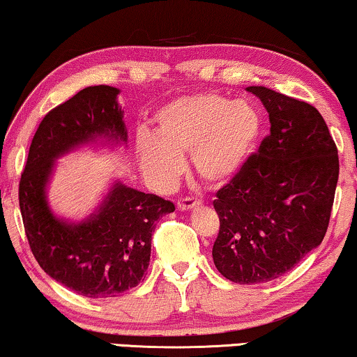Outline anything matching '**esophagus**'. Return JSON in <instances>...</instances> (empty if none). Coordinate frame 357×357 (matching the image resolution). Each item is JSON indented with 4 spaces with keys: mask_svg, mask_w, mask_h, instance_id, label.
I'll list each match as a JSON object with an SVG mask.
<instances>
[{
    "mask_svg": "<svg viewBox=\"0 0 357 357\" xmlns=\"http://www.w3.org/2000/svg\"><path fill=\"white\" fill-rule=\"evenodd\" d=\"M201 204V201L199 199H195V198H180L178 201H177V208L180 209V211H190V209H195V208H198V206Z\"/></svg>",
    "mask_w": 357,
    "mask_h": 357,
    "instance_id": "1",
    "label": "esophagus"
}]
</instances>
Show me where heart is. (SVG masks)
<instances>
[{"mask_svg":"<svg viewBox=\"0 0 357 357\" xmlns=\"http://www.w3.org/2000/svg\"><path fill=\"white\" fill-rule=\"evenodd\" d=\"M158 137L142 132L137 153L146 177L166 190L185 170V156L201 182L219 188L238 177L262 132L259 111L215 91L180 96L156 114Z\"/></svg>","mask_w":357,"mask_h":357,"instance_id":"heart-1","label":"heart"}]
</instances>
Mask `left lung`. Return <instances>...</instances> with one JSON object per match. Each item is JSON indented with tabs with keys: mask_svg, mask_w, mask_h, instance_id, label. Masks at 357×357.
Wrapping results in <instances>:
<instances>
[{
	"mask_svg": "<svg viewBox=\"0 0 357 357\" xmlns=\"http://www.w3.org/2000/svg\"><path fill=\"white\" fill-rule=\"evenodd\" d=\"M246 90L267 109L271 133L214 199V264L240 285L275 280L322 243L340 174L337 144L316 107L266 86Z\"/></svg>",
	"mask_w": 357,
	"mask_h": 357,
	"instance_id": "obj_1",
	"label": "left lung"
}]
</instances>
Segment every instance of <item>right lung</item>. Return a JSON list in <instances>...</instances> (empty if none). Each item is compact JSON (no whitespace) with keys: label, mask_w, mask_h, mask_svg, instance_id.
Instances as JSON below:
<instances>
[{"label":"right lung","mask_w":357,"mask_h":357,"mask_svg":"<svg viewBox=\"0 0 357 357\" xmlns=\"http://www.w3.org/2000/svg\"><path fill=\"white\" fill-rule=\"evenodd\" d=\"M114 86H86L51 109L35 132L19 182V206L30 250L56 282L86 298H112L143 280L156 222L175 211L161 196L121 182L96 213L67 222L51 213L46 185L54 161L80 144L127 143Z\"/></svg>","instance_id":"1"}]
</instances>
